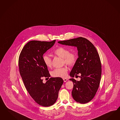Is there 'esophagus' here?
Returning a JSON list of instances; mask_svg holds the SVG:
<instances>
[{
    "instance_id": "34e87169",
    "label": "esophagus",
    "mask_w": 120,
    "mask_h": 120,
    "mask_svg": "<svg viewBox=\"0 0 120 120\" xmlns=\"http://www.w3.org/2000/svg\"><path fill=\"white\" fill-rule=\"evenodd\" d=\"M63 79V81H64V82H66L67 81V80H68V79H66V78Z\"/></svg>"
}]
</instances>
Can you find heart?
<instances>
[{
	"instance_id": "heart-1",
	"label": "heart",
	"mask_w": 120,
	"mask_h": 120,
	"mask_svg": "<svg viewBox=\"0 0 120 120\" xmlns=\"http://www.w3.org/2000/svg\"><path fill=\"white\" fill-rule=\"evenodd\" d=\"M54 53L60 58H62L63 63H66L70 66H72L75 64L77 61L76 54L74 53H70L69 49L64 47H59L53 51ZM43 62L45 65L48 67L50 68L52 65V59L49 55L45 54L43 56ZM69 68L67 67L56 68L52 72L53 77L64 78L67 77Z\"/></svg>"
}]
</instances>
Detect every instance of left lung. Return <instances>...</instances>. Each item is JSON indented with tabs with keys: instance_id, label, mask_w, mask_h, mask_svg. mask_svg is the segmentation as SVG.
Wrapping results in <instances>:
<instances>
[{
	"instance_id": "8db88e82",
	"label": "left lung",
	"mask_w": 120,
	"mask_h": 120,
	"mask_svg": "<svg viewBox=\"0 0 120 120\" xmlns=\"http://www.w3.org/2000/svg\"><path fill=\"white\" fill-rule=\"evenodd\" d=\"M58 43L77 47L78 58L70 74L72 77L70 80L74 84L72 97L80 104L89 102L96 95L101 75V60L96 48L89 41L82 37ZM79 73L81 75L79 82L72 78Z\"/></svg>"
}]
</instances>
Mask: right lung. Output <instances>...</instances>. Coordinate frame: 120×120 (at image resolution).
<instances>
[{
  "label": "right lung",
  "mask_w": 120,
  "mask_h": 120,
  "mask_svg": "<svg viewBox=\"0 0 120 120\" xmlns=\"http://www.w3.org/2000/svg\"><path fill=\"white\" fill-rule=\"evenodd\" d=\"M56 41H31L23 48L19 58V73L30 96L40 105L49 107L57 101L63 83L61 78H50L43 83L42 78L50 75L43 61V54Z\"/></svg>",
  "instance_id": "add662e5"
}]
</instances>
